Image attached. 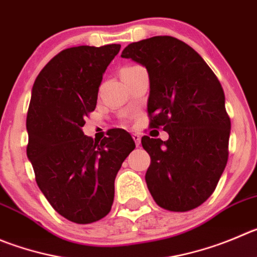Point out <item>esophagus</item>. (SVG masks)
Wrapping results in <instances>:
<instances>
[{"mask_svg": "<svg viewBox=\"0 0 257 257\" xmlns=\"http://www.w3.org/2000/svg\"><path fill=\"white\" fill-rule=\"evenodd\" d=\"M132 137H133V140H134V142H136L137 147H140V145H141V136H140V134L134 133Z\"/></svg>", "mask_w": 257, "mask_h": 257, "instance_id": "obj_1", "label": "esophagus"}]
</instances>
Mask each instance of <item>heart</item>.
<instances>
[{
	"instance_id": "b5f03b06",
	"label": "heart",
	"mask_w": 257,
	"mask_h": 257,
	"mask_svg": "<svg viewBox=\"0 0 257 257\" xmlns=\"http://www.w3.org/2000/svg\"><path fill=\"white\" fill-rule=\"evenodd\" d=\"M132 67H134V66H129V67H124V68H132Z\"/></svg>"
}]
</instances>
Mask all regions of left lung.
<instances>
[{
	"instance_id": "left-lung-1",
	"label": "left lung",
	"mask_w": 257,
	"mask_h": 257,
	"mask_svg": "<svg viewBox=\"0 0 257 257\" xmlns=\"http://www.w3.org/2000/svg\"><path fill=\"white\" fill-rule=\"evenodd\" d=\"M121 57L147 68L150 125L169 133L165 142L142 138L151 157V195L171 212L198 208L215 190L228 160L231 120L219 80L190 45L174 37L132 43Z\"/></svg>"
}]
</instances>
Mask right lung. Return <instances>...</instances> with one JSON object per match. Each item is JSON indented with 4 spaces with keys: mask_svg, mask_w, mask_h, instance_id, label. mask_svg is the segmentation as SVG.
Segmentation results:
<instances>
[{
    "mask_svg": "<svg viewBox=\"0 0 257 257\" xmlns=\"http://www.w3.org/2000/svg\"><path fill=\"white\" fill-rule=\"evenodd\" d=\"M120 44L67 48L35 80L26 116V155L35 180L57 213L78 224L100 220L114 201V181L133 138L112 131L102 141L83 134L105 69Z\"/></svg>",
    "mask_w": 257,
    "mask_h": 257,
    "instance_id": "right-lung-1",
    "label": "right lung"
}]
</instances>
